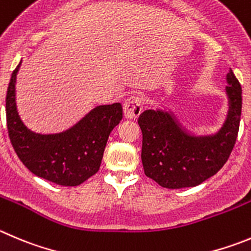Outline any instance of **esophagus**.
Returning a JSON list of instances; mask_svg holds the SVG:
<instances>
[{"instance_id":"obj_1","label":"esophagus","mask_w":251,"mask_h":251,"mask_svg":"<svg viewBox=\"0 0 251 251\" xmlns=\"http://www.w3.org/2000/svg\"><path fill=\"white\" fill-rule=\"evenodd\" d=\"M142 105H144V101L139 97H131L127 100H125V102H124V115H125V118L130 119V120H135L141 114Z\"/></svg>"}]
</instances>
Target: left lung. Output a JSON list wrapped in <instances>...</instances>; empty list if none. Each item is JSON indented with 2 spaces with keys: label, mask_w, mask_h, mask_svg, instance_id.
Wrapping results in <instances>:
<instances>
[{
  "label": "left lung",
  "mask_w": 251,
  "mask_h": 251,
  "mask_svg": "<svg viewBox=\"0 0 251 251\" xmlns=\"http://www.w3.org/2000/svg\"><path fill=\"white\" fill-rule=\"evenodd\" d=\"M226 83L228 114L215 133L196 136L167 110L140 115L141 160L147 177L165 188H186L198 186L223 167L235 145L242 115V86L231 69Z\"/></svg>",
  "instance_id": "1"
}]
</instances>
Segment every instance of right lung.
<instances>
[{
  "mask_svg": "<svg viewBox=\"0 0 251 251\" xmlns=\"http://www.w3.org/2000/svg\"><path fill=\"white\" fill-rule=\"evenodd\" d=\"M22 60L12 73L6 97L7 128L23 165L41 178L59 186H79L99 171L110 132L123 119L120 102L94 107L79 123L59 133H37L21 120L16 80Z\"/></svg>",
  "mask_w": 251,
  "mask_h": 251,
  "instance_id": "obj_1",
  "label": "right lung"
}]
</instances>
